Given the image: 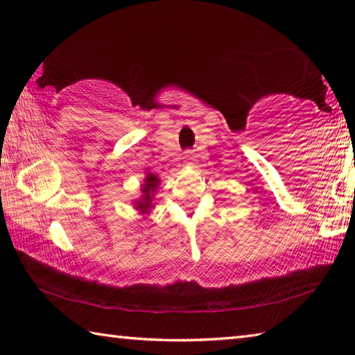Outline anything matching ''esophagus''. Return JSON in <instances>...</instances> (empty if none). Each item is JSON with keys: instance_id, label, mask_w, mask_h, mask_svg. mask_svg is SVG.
Instances as JSON below:
<instances>
[{"instance_id": "esophagus-1", "label": "esophagus", "mask_w": 355, "mask_h": 355, "mask_svg": "<svg viewBox=\"0 0 355 355\" xmlns=\"http://www.w3.org/2000/svg\"><path fill=\"white\" fill-rule=\"evenodd\" d=\"M193 162H195V155H193L191 151H187L185 155H184V164H189L190 165Z\"/></svg>"}]
</instances>
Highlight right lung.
<instances>
[{
    "mask_svg": "<svg viewBox=\"0 0 355 355\" xmlns=\"http://www.w3.org/2000/svg\"><path fill=\"white\" fill-rule=\"evenodd\" d=\"M160 185V179L155 175V173L146 171V175L144 178V182L140 184V198L132 200V207L139 211V215H150L151 210L155 209V199L156 191Z\"/></svg>",
    "mask_w": 355,
    "mask_h": 355,
    "instance_id": "add662e5",
    "label": "right lung"
}]
</instances>
